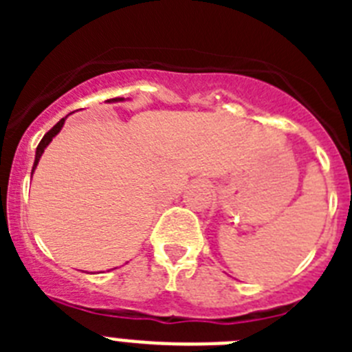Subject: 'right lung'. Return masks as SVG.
<instances>
[{
  "label": "right lung",
  "instance_id": "obj_1",
  "mask_svg": "<svg viewBox=\"0 0 352 352\" xmlns=\"http://www.w3.org/2000/svg\"><path fill=\"white\" fill-rule=\"evenodd\" d=\"M121 100H125V98H113V102H121ZM65 120H67V118H63V120L58 121V123H56V125L52 126L47 133H45V135H43L42 141H40V144L36 146V155H35V164H33V170H35V167L38 166V160H40V157H42L43 149L47 148L49 142L52 141V138H54V135H58V132L61 130V126L65 125ZM33 170H31V174H33Z\"/></svg>",
  "mask_w": 352,
  "mask_h": 352
}]
</instances>
